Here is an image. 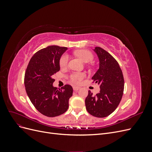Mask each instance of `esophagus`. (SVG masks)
Returning <instances> with one entry per match:
<instances>
[{"instance_id": "esophagus-1", "label": "esophagus", "mask_w": 152, "mask_h": 152, "mask_svg": "<svg viewBox=\"0 0 152 152\" xmlns=\"http://www.w3.org/2000/svg\"><path fill=\"white\" fill-rule=\"evenodd\" d=\"M73 90H74L75 91H78L79 89H80V87H77V86H73Z\"/></svg>"}]
</instances>
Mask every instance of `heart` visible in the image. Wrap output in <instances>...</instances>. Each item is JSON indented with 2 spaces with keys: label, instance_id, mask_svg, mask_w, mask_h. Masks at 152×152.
I'll use <instances>...</instances> for the list:
<instances>
[{
  "label": "heart",
  "instance_id": "heart-1",
  "mask_svg": "<svg viewBox=\"0 0 152 152\" xmlns=\"http://www.w3.org/2000/svg\"><path fill=\"white\" fill-rule=\"evenodd\" d=\"M75 55L79 57L82 61H84V63H88L90 62L92 59L93 58V56L92 53L89 51V50H77V51L75 53ZM68 61V56L67 54H64L61 56L60 61H59V65H60L61 67L63 68L65 67L67 65ZM83 77V75L81 74V73H73L70 75V79L72 82H79Z\"/></svg>",
  "mask_w": 152,
  "mask_h": 152
}]
</instances>
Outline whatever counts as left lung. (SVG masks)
Instances as JSON below:
<instances>
[{
	"instance_id": "1",
	"label": "left lung",
	"mask_w": 152,
	"mask_h": 152,
	"mask_svg": "<svg viewBox=\"0 0 152 152\" xmlns=\"http://www.w3.org/2000/svg\"><path fill=\"white\" fill-rule=\"evenodd\" d=\"M93 50L97 54L99 63L98 70L92 77V80L98 84L100 91L93 96L89 91L85 104L87 111L91 115L103 118L113 113L120 103L124 80L120 66L111 54L99 47Z\"/></svg>"
}]
</instances>
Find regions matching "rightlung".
<instances>
[{
  "label": "right lung",
  "mask_w": 152,
  "mask_h": 152,
  "mask_svg": "<svg viewBox=\"0 0 152 152\" xmlns=\"http://www.w3.org/2000/svg\"><path fill=\"white\" fill-rule=\"evenodd\" d=\"M68 49L50 45L39 50L31 57L25 75V86L31 102L38 111L49 117L66 112L73 88L65 85L61 89L53 86V75L60 70L59 61Z\"/></svg>",
  "instance_id": "obj_1"
}]
</instances>
